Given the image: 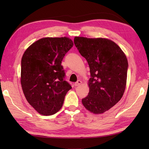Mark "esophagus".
Segmentation results:
<instances>
[{"instance_id": "obj_1", "label": "esophagus", "mask_w": 149, "mask_h": 149, "mask_svg": "<svg viewBox=\"0 0 149 149\" xmlns=\"http://www.w3.org/2000/svg\"><path fill=\"white\" fill-rule=\"evenodd\" d=\"M82 83V81H81V80H78L76 83H75V84H74V85L75 86H79V85H80Z\"/></svg>"}]
</instances>
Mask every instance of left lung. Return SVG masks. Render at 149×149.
Instances as JSON below:
<instances>
[{"label":"left lung","instance_id":"left-lung-1","mask_svg":"<svg viewBox=\"0 0 149 149\" xmlns=\"http://www.w3.org/2000/svg\"><path fill=\"white\" fill-rule=\"evenodd\" d=\"M74 43L90 69L89 93L82 99L85 108L95 115L111 108L122 99L127 83L128 62L112 40L75 36Z\"/></svg>","mask_w":149,"mask_h":149}]
</instances>
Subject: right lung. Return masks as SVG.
Segmentation results:
<instances>
[{
    "mask_svg": "<svg viewBox=\"0 0 149 149\" xmlns=\"http://www.w3.org/2000/svg\"><path fill=\"white\" fill-rule=\"evenodd\" d=\"M74 45L68 37L43 38L24 52L21 61L20 83L27 102L42 115L61 108L72 86L64 80L61 61Z\"/></svg>",
    "mask_w": 149,
    "mask_h": 149,
    "instance_id": "1",
    "label": "right lung"
}]
</instances>
